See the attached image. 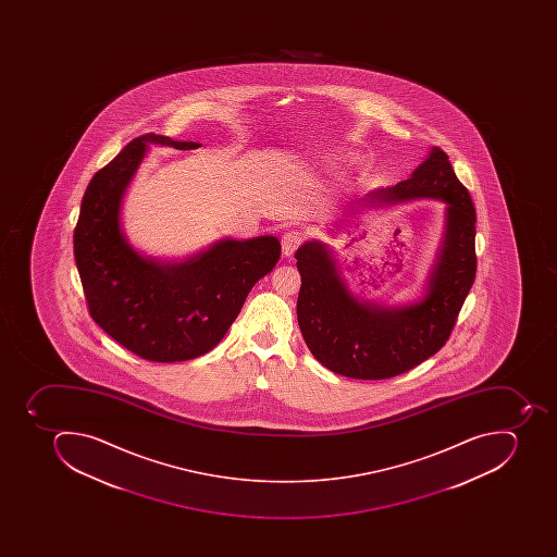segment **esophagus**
Masks as SVG:
<instances>
[{
  "mask_svg": "<svg viewBox=\"0 0 557 557\" xmlns=\"http://www.w3.org/2000/svg\"><path fill=\"white\" fill-rule=\"evenodd\" d=\"M302 242V233L296 232H287L282 235V255L285 258H289V256L294 255V250L298 249L301 246Z\"/></svg>",
  "mask_w": 557,
  "mask_h": 557,
  "instance_id": "34e87169",
  "label": "esophagus"
}]
</instances>
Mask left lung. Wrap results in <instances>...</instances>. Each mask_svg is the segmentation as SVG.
<instances>
[{
	"label": "left lung",
	"instance_id": "obj_1",
	"mask_svg": "<svg viewBox=\"0 0 557 557\" xmlns=\"http://www.w3.org/2000/svg\"><path fill=\"white\" fill-rule=\"evenodd\" d=\"M418 198L446 203L444 235L423 294L408 305H380L351 293L327 244L296 250L301 289L298 324L324 368L355 380H385L417 368L443 348L475 278V209L447 154L430 149L409 180L377 188L346 207L334 228H346L360 207H394Z\"/></svg>",
	"mask_w": 557,
	"mask_h": 557
}]
</instances>
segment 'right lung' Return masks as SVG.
Here are the masks:
<instances>
[{"label": "right lung", "mask_w": 557, "mask_h": 557, "mask_svg": "<svg viewBox=\"0 0 557 557\" xmlns=\"http://www.w3.org/2000/svg\"><path fill=\"white\" fill-rule=\"evenodd\" d=\"M149 145L195 149L191 140L146 134L94 175L75 230V261L96 324L140 359L181 362L211 351L228 333L247 294L272 272V235L223 238L183 261L151 258L122 228L123 198Z\"/></svg>", "instance_id": "1"}]
</instances>
